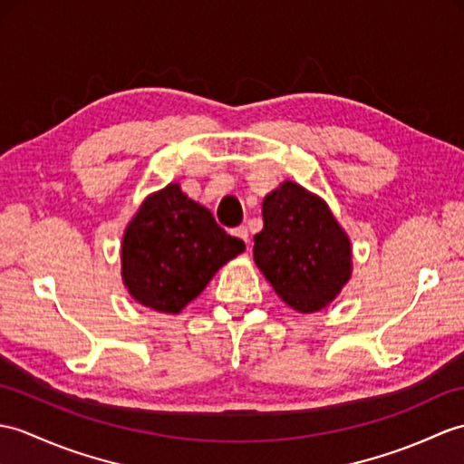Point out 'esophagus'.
Instances as JSON below:
<instances>
[{
    "mask_svg": "<svg viewBox=\"0 0 464 464\" xmlns=\"http://www.w3.org/2000/svg\"><path fill=\"white\" fill-rule=\"evenodd\" d=\"M233 235L235 237H239L241 241H245L246 245H249V229L245 227V225H241V227H237V229H233Z\"/></svg>",
    "mask_w": 464,
    "mask_h": 464,
    "instance_id": "1",
    "label": "esophagus"
}]
</instances>
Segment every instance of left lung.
Listing matches in <instances>:
<instances>
[{"label":"left lung","mask_w":464,"mask_h":464,"mask_svg":"<svg viewBox=\"0 0 464 464\" xmlns=\"http://www.w3.org/2000/svg\"><path fill=\"white\" fill-rule=\"evenodd\" d=\"M253 256L275 293L298 312H318L352 275V245L326 201L285 181L263 201Z\"/></svg>","instance_id":"obj_1"}]
</instances>
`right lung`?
<instances>
[{"label":"right lung","mask_w":464,"mask_h":464,"mask_svg":"<svg viewBox=\"0 0 464 464\" xmlns=\"http://www.w3.org/2000/svg\"><path fill=\"white\" fill-rule=\"evenodd\" d=\"M245 251L208 208L169 183L144 199L122 237V281L136 303L178 312L191 303L219 268Z\"/></svg>","instance_id":"obj_1"}]
</instances>
